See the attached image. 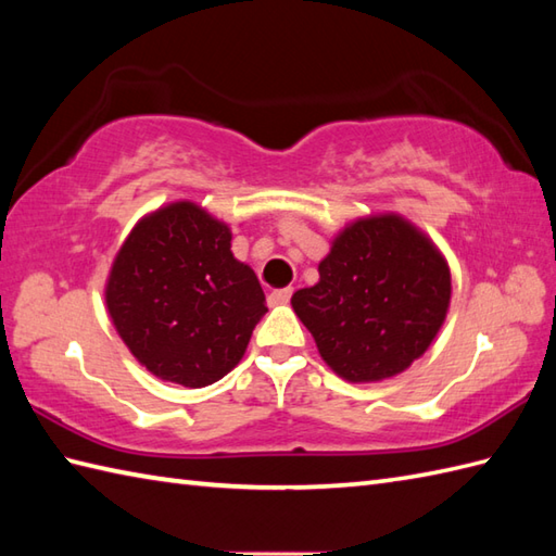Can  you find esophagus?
<instances>
[{"label":"esophagus","mask_w":556,"mask_h":556,"mask_svg":"<svg viewBox=\"0 0 556 556\" xmlns=\"http://www.w3.org/2000/svg\"><path fill=\"white\" fill-rule=\"evenodd\" d=\"M291 293H293V289L291 287H285V289H275L267 296V301H269V305H285V303H289L291 301Z\"/></svg>","instance_id":"esophagus-1"}]
</instances>
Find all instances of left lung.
Masks as SVG:
<instances>
[{
    "instance_id": "1",
    "label": "left lung",
    "mask_w": 556,
    "mask_h": 556,
    "mask_svg": "<svg viewBox=\"0 0 556 556\" xmlns=\"http://www.w3.org/2000/svg\"><path fill=\"white\" fill-rule=\"evenodd\" d=\"M317 271L320 281L293 293L291 305L349 382L406 370L432 344L452 299L444 257L396 215L353 222Z\"/></svg>"
}]
</instances>
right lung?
I'll return each instance as SVG.
<instances>
[{
  "label": "right lung",
  "mask_w": 556,
  "mask_h": 556,
  "mask_svg": "<svg viewBox=\"0 0 556 556\" xmlns=\"http://www.w3.org/2000/svg\"><path fill=\"white\" fill-rule=\"evenodd\" d=\"M104 296L134 356L152 375L191 389L222 380L267 313L255 271L231 253L227 224L193 203L136 224Z\"/></svg>",
  "instance_id": "right-lung-1"
}]
</instances>
